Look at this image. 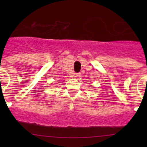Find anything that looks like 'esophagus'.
Listing matches in <instances>:
<instances>
[{
	"label": "esophagus",
	"instance_id": "esophagus-1",
	"mask_svg": "<svg viewBox=\"0 0 147 147\" xmlns=\"http://www.w3.org/2000/svg\"><path fill=\"white\" fill-rule=\"evenodd\" d=\"M80 76V74H77V73H74V74H73L72 77H77V76Z\"/></svg>",
	"mask_w": 147,
	"mask_h": 147
}]
</instances>
